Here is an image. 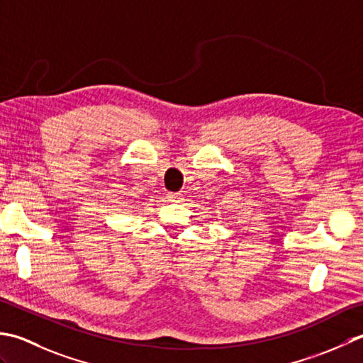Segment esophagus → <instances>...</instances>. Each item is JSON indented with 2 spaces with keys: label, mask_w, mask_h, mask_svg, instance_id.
<instances>
[{
  "label": "esophagus",
  "mask_w": 363,
  "mask_h": 363,
  "mask_svg": "<svg viewBox=\"0 0 363 363\" xmlns=\"http://www.w3.org/2000/svg\"><path fill=\"white\" fill-rule=\"evenodd\" d=\"M167 197L171 199L172 202H180L182 199H183V194H182V192H169Z\"/></svg>",
  "instance_id": "34e87169"
}]
</instances>
